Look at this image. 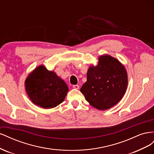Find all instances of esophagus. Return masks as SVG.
Here are the masks:
<instances>
[{"label":"esophagus","instance_id":"1","mask_svg":"<svg viewBox=\"0 0 154 154\" xmlns=\"http://www.w3.org/2000/svg\"><path fill=\"white\" fill-rule=\"evenodd\" d=\"M72 87H73V88H74V89H78V88H79V85H74L72 86Z\"/></svg>","mask_w":154,"mask_h":154}]
</instances>
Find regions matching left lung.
Listing matches in <instances>:
<instances>
[{
	"instance_id": "obj_1",
	"label": "left lung",
	"mask_w": 154,
	"mask_h": 154,
	"mask_svg": "<svg viewBox=\"0 0 154 154\" xmlns=\"http://www.w3.org/2000/svg\"><path fill=\"white\" fill-rule=\"evenodd\" d=\"M87 76V82L80 91L89 104L97 110L112 108L122 99L127 91V70L110 55L100 56L97 66L91 65Z\"/></svg>"
}]
</instances>
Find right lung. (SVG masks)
Wrapping results in <instances>:
<instances>
[{
	"label": "right lung",
	"mask_w": 154,
	"mask_h": 154,
	"mask_svg": "<svg viewBox=\"0 0 154 154\" xmlns=\"http://www.w3.org/2000/svg\"><path fill=\"white\" fill-rule=\"evenodd\" d=\"M27 94L35 105L43 109H52L65 100L69 88L54 71L42 65L36 67L25 80Z\"/></svg>",
	"instance_id": "obj_1"
}]
</instances>
